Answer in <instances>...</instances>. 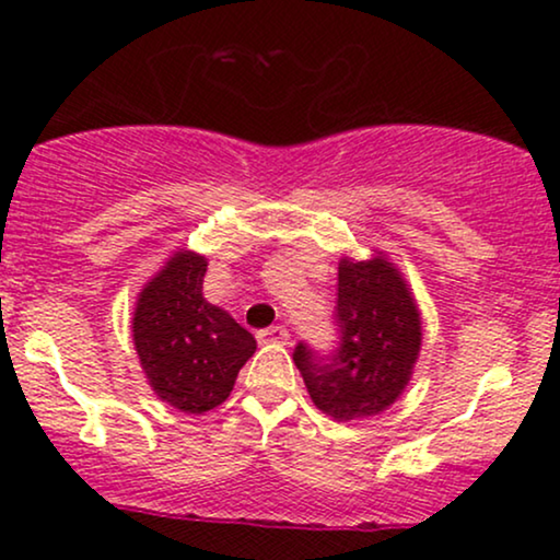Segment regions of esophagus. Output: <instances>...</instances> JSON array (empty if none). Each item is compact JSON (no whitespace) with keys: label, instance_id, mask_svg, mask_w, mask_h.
I'll return each instance as SVG.
<instances>
[{"label":"esophagus","instance_id":"34e87169","mask_svg":"<svg viewBox=\"0 0 560 560\" xmlns=\"http://www.w3.org/2000/svg\"><path fill=\"white\" fill-rule=\"evenodd\" d=\"M258 342L262 345H289V331L284 326H268L258 331Z\"/></svg>","mask_w":560,"mask_h":560}]
</instances>
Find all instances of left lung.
<instances>
[{"label":"left lung","instance_id":"obj_1","mask_svg":"<svg viewBox=\"0 0 560 560\" xmlns=\"http://www.w3.org/2000/svg\"><path fill=\"white\" fill-rule=\"evenodd\" d=\"M334 326L331 350L298 342L292 352L311 400L337 421L382 413L400 397L421 347L419 311L392 262L342 260Z\"/></svg>","mask_w":560,"mask_h":560}]
</instances>
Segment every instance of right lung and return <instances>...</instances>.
<instances>
[{"label":"right lung","mask_w":560,"mask_h":560,"mask_svg":"<svg viewBox=\"0 0 560 560\" xmlns=\"http://www.w3.org/2000/svg\"><path fill=\"white\" fill-rule=\"evenodd\" d=\"M208 262L178 253L139 294L133 345L160 400L184 413H205L234 389L253 358L255 337L202 298Z\"/></svg>","instance_id":"right-lung-1"}]
</instances>
